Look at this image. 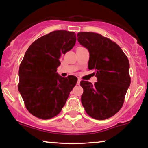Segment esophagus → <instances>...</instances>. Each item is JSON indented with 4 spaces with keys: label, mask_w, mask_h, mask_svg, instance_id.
Returning a JSON list of instances; mask_svg holds the SVG:
<instances>
[{
    "label": "esophagus",
    "mask_w": 148,
    "mask_h": 148,
    "mask_svg": "<svg viewBox=\"0 0 148 148\" xmlns=\"http://www.w3.org/2000/svg\"><path fill=\"white\" fill-rule=\"evenodd\" d=\"M80 80H80V79H79V78H78V80H77V85H79V84H80Z\"/></svg>",
    "instance_id": "34e87169"
}]
</instances>
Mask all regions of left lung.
Here are the masks:
<instances>
[{
	"label": "left lung",
	"instance_id": "obj_1",
	"mask_svg": "<svg viewBox=\"0 0 148 148\" xmlns=\"http://www.w3.org/2000/svg\"><path fill=\"white\" fill-rule=\"evenodd\" d=\"M77 41L89 51L88 69L95 71L94 84L81 80V102L86 113L103 120L116 114L123 106L131 83L130 62L120 47L107 37L93 32H79Z\"/></svg>",
	"mask_w": 148,
	"mask_h": 148
}]
</instances>
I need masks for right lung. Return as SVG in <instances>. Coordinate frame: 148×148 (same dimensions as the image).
I'll list each match as a JSON object with an SVG mask.
<instances>
[{"label":"right lung","mask_w":148,"mask_h":148,"mask_svg":"<svg viewBox=\"0 0 148 148\" xmlns=\"http://www.w3.org/2000/svg\"><path fill=\"white\" fill-rule=\"evenodd\" d=\"M75 32L57 30L29 46L20 64L18 88L30 114L42 119L57 116L77 81L74 75L57 73L60 58L75 44Z\"/></svg>","instance_id":"1"}]
</instances>
